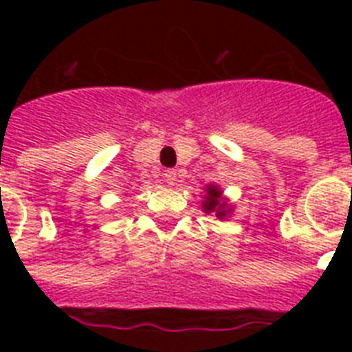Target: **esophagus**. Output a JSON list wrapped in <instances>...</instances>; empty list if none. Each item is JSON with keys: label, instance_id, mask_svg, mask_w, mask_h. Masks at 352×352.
<instances>
[{"label": "esophagus", "instance_id": "obj_1", "mask_svg": "<svg viewBox=\"0 0 352 352\" xmlns=\"http://www.w3.org/2000/svg\"><path fill=\"white\" fill-rule=\"evenodd\" d=\"M164 181L170 184V186H173L177 182V171L175 170H166L164 171Z\"/></svg>", "mask_w": 352, "mask_h": 352}]
</instances>
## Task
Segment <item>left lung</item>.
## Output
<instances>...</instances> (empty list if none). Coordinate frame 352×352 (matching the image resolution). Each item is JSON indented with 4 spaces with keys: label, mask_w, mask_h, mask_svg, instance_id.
Instances as JSON below:
<instances>
[{
    "label": "left lung",
    "mask_w": 352,
    "mask_h": 352,
    "mask_svg": "<svg viewBox=\"0 0 352 352\" xmlns=\"http://www.w3.org/2000/svg\"><path fill=\"white\" fill-rule=\"evenodd\" d=\"M203 210L206 214H215L217 219H225L230 214L228 204L223 201V192L217 186H206V195L203 201Z\"/></svg>",
    "instance_id": "8db88e82"
}]
</instances>
